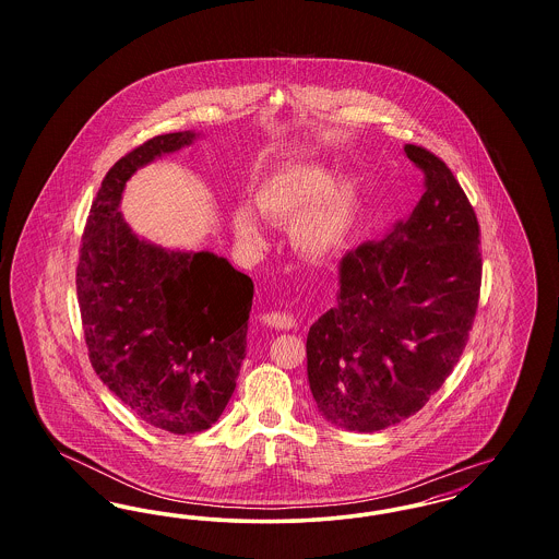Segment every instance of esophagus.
Here are the masks:
<instances>
[{"label":"esophagus","mask_w":559,"mask_h":559,"mask_svg":"<svg viewBox=\"0 0 559 559\" xmlns=\"http://www.w3.org/2000/svg\"><path fill=\"white\" fill-rule=\"evenodd\" d=\"M262 320L266 322L267 326H272V329H281V331H287V329H293L295 326V320L289 314H281V312H267L262 317Z\"/></svg>","instance_id":"34e87169"}]
</instances>
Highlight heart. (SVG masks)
<instances>
[{"instance_id":"heart-1","label":"heart","mask_w":559,"mask_h":559,"mask_svg":"<svg viewBox=\"0 0 559 559\" xmlns=\"http://www.w3.org/2000/svg\"><path fill=\"white\" fill-rule=\"evenodd\" d=\"M362 201L360 178L340 176L326 160L301 163L266 176L253 190L255 210L274 224L289 227L292 245L310 260H326L346 247ZM230 226L249 251L264 247V233L249 207L230 213Z\"/></svg>"}]
</instances>
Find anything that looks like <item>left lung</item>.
I'll return each mask as SVG.
<instances>
[{
	"label": "left lung",
	"mask_w": 559,
	"mask_h": 559,
	"mask_svg": "<svg viewBox=\"0 0 559 559\" xmlns=\"http://www.w3.org/2000/svg\"><path fill=\"white\" fill-rule=\"evenodd\" d=\"M424 194L383 240L349 251L337 306L308 333L320 415L347 431L396 426L426 406L459 362L481 283L476 213L444 160L404 144Z\"/></svg>",
	"instance_id": "obj_1"
}]
</instances>
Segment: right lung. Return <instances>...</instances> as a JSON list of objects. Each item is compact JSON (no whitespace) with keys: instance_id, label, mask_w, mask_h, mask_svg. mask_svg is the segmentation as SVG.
<instances>
[{"instance_id":"1","label":"right lung","mask_w":559,"mask_h":559,"mask_svg":"<svg viewBox=\"0 0 559 559\" xmlns=\"http://www.w3.org/2000/svg\"><path fill=\"white\" fill-rule=\"evenodd\" d=\"M199 138L163 133L108 169L78 266L94 371L138 419L178 436L212 427L237 388L253 283L212 251L140 237L119 207L140 167Z\"/></svg>"}]
</instances>
